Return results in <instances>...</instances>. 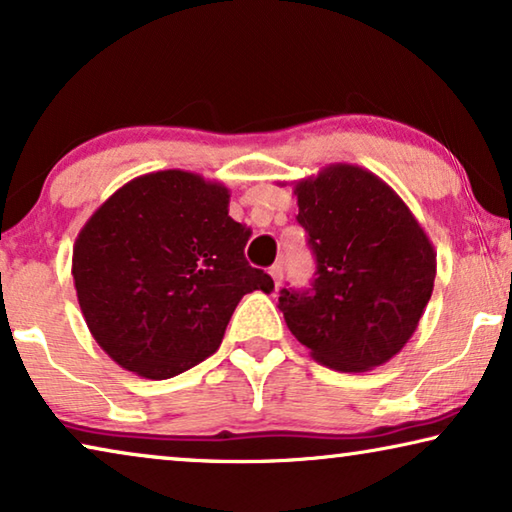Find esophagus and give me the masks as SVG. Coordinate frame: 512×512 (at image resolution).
I'll return each instance as SVG.
<instances>
[{
  "label": "esophagus",
  "instance_id": "obj_1",
  "mask_svg": "<svg viewBox=\"0 0 512 512\" xmlns=\"http://www.w3.org/2000/svg\"><path fill=\"white\" fill-rule=\"evenodd\" d=\"M269 273H271L273 282H276V287H280V282H282V264H273Z\"/></svg>",
  "mask_w": 512,
  "mask_h": 512
}]
</instances>
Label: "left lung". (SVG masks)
Masks as SVG:
<instances>
[{"label": "left lung", "instance_id": "1", "mask_svg": "<svg viewBox=\"0 0 512 512\" xmlns=\"http://www.w3.org/2000/svg\"><path fill=\"white\" fill-rule=\"evenodd\" d=\"M301 227L317 259L308 292L282 289L278 308L310 356L368 372L418 329L437 276L430 236L377 174L333 163L294 181Z\"/></svg>", "mask_w": 512, "mask_h": 512}]
</instances>
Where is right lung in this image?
Listing matches in <instances>:
<instances>
[{"label":"right lung","instance_id":"obj_1","mask_svg":"<svg viewBox=\"0 0 512 512\" xmlns=\"http://www.w3.org/2000/svg\"><path fill=\"white\" fill-rule=\"evenodd\" d=\"M248 236L223 183L183 170L124 183L73 246L75 292L98 347L144 379L209 358L243 296L273 289L246 262Z\"/></svg>","mask_w":512,"mask_h":512}]
</instances>
